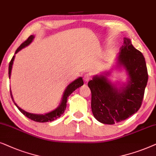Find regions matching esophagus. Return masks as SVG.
<instances>
[{
	"label": "esophagus",
	"mask_w": 156,
	"mask_h": 156,
	"mask_svg": "<svg viewBox=\"0 0 156 156\" xmlns=\"http://www.w3.org/2000/svg\"><path fill=\"white\" fill-rule=\"evenodd\" d=\"M91 78V74H90V73H86V74H85V76H84V77H83V79H84V80L86 82H88L89 80H90Z\"/></svg>",
	"instance_id": "esophagus-1"
}]
</instances>
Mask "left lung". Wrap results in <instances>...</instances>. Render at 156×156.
Instances as JSON below:
<instances>
[{
    "label": "left lung",
    "instance_id": "obj_1",
    "mask_svg": "<svg viewBox=\"0 0 156 156\" xmlns=\"http://www.w3.org/2000/svg\"><path fill=\"white\" fill-rule=\"evenodd\" d=\"M123 41L118 66L127 72V83L118 88L108 80L105 73L94 76L88 83L93 116L108 125L126 120L138 111L148 82V70L142 53L135 48L129 38H124Z\"/></svg>",
    "mask_w": 156,
    "mask_h": 156
}]
</instances>
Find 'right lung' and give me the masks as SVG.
Here are the masks:
<instances>
[{
  "mask_svg": "<svg viewBox=\"0 0 156 156\" xmlns=\"http://www.w3.org/2000/svg\"><path fill=\"white\" fill-rule=\"evenodd\" d=\"M33 38H34V36H33V35H31L30 36H29L28 38L27 39L26 41H24V42L18 48V49L16 51L15 54L17 53L18 52H19L20 50L23 48L28 46V45L32 42ZM14 58H15V55H13V58H12L11 61H10L9 63V67H8V75H9V78L10 77V74H11L12 66H13ZM83 78L81 77L77 78L76 80H75L74 81H73L71 83H70L67 86V88H66L65 91H64L63 98H62V101L61 103H60L59 106L57 108L53 110V111L49 112V113H45V114L30 113H28V112L25 111L24 110H23L22 108H20L19 106H18V105L15 103V101H14L13 95H12L11 90H10V96H11V98L13 100L14 103H15L16 107L18 108V110H19V111L21 112L25 116H26L27 118H28L29 119L33 120V121L39 122V123H45V122L53 121L54 120H56L57 118L61 117V116L63 115V113H64V111H65V110L66 108V103H67L68 98L69 97V95L71 94L74 90H76V89L79 88V87L83 86Z\"/></svg>",
  "mask_w": 156,
  "mask_h": 156,
  "instance_id": "obj_1",
  "label": "right lung"
}]
</instances>
